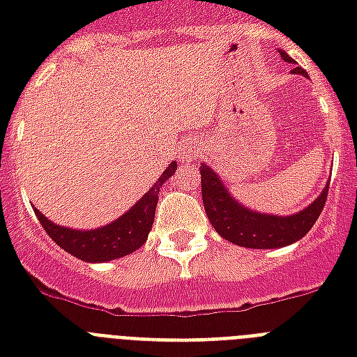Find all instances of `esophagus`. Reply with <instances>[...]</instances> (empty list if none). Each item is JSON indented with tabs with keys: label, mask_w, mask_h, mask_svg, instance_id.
I'll return each instance as SVG.
<instances>
[{
	"label": "esophagus",
	"mask_w": 357,
	"mask_h": 357,
	"mask_svg": "<svg viewBox=\"0 0 357 357\" xmlns=\"http://www.w3.org/2000/svg\"><path fill=\"white\" fill-rule=\"evenodd\" d=\"M200 151H202L200 146L190 140L189 144H187V148H185V157H187V161H195L196 157L200 155Z\"/></svg>",
	"instance_id": "34e87169"
}]
</instances>
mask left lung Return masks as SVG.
Listing matches in <instances>:
<instances>
[{
	"instance_id": "8db88e82",
	"label": "left lung",
	"mask_w": 357,
	"mask_h": 357,
	"mask_svg": "<svg viewBox=\"0 0 357 357\" xmlns=\"http://www.w3.org/2000/svg\"><path fill=\"white\" fill-rule=\"evenodd\" d=\"M283 61L294 63L285 52H280ZM294 74H305L300 66L293 68ZM202 200L207 218L220 237L229 243L244 246V248H282L293 244L304 237L317 218L321 217L328 198L330 185L324 187L321 196L304 211L291 215V217H278V215H263V213L250 211L248 207L241 206L234 196L229 195L220 178L209 167H202Z\"/></svg>"
}]
</instances>
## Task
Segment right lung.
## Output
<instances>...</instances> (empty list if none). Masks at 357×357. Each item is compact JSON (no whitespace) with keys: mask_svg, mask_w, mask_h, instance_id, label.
Returning a JSON list of instances; mask_svg holds the SVG:
<instances>
[{"mask_svg":"<svg viewBox=\"0 0 357 357\" xmlns=\"http://www.w3.org/2000/svg\"><path fill=\"white\" fill-rule=\"evenodd\" d=\"M176 168L178 165L170 162L155 185H151V189L128 213H123L119 220L103 228L89 229V231L63 228L47 220L36 207L33 209H35L36 218L40 220L42 228L46 229V234L52 237L53 243H57L61 248L66 250L77 259L86 261V263H105V261L119 259L123 255L133 254L135 250H139L146 243L153 226L159 189L176 172Z\"/></svg>","mask_w":357,"mask_h":357,"instance_id":"right-lung-1","label":"right lung"}]
</instances>
